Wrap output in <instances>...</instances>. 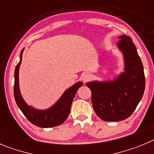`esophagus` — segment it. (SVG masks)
Listing matches in <instances>:
<instances>
[{"label":"esophagus","instance_id":"obj_1","mask_svg":"<svg viewBox=\"0 0 154 154\" xmlns=\"http://www.w3.org/2000/svg\"><path fill=\"white\" fill-rule=\"evenodd\" d=\"M91 77V75L89 74H84L82 75V80H84V82H87V81L90 80Z\"/></svg>","mask_w":154,"mask_h":154}]
</instances>
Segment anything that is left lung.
<instances>
[{"instance_id":"8db88e82","label":"left lung","mask_w":154,"mask_h":154,"mask_svg":"<svg viewBox=\"0 0 154 154\" xmlns=\"http://www.w3.org/2000/svg\"><path fill=\"white\" fill-rule=\"evenodd\" d=\"M118 48L125 60V72L113 81L87 83L92 93L95 113L105 121H120L129 117L140 101L145 89L143 67L129 36L119 37Z\"/></svg>"}]
</instances>
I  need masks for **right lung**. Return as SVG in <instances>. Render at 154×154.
<instances>
[{
    "instance_id": "add662e5",
    "label": "right lung",
    "mask_w": 154,
    "mask_h": 154,
    "mask_svg": "<svg viewBox=\"0 0 154 154\" xmlns=\"http://www.w3.org/2000/svg\"><path fill=\"white\" fill-rule=\"evenodd\" d=\"M22 53L20 52V61L16 66L14 72V95L17 104L27 120L37 127L48 128L60 125L66 120L70 111V106L77 90L83 85L82 82H78L65 91L60 100L52 107L46 110H38L27 106L23 101L20 94L18 84L19 67L21 63Z\"/></svg>"
}]
</instances>
